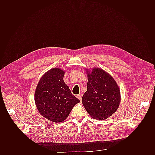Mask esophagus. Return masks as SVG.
<instances>
[{
	"instance_id": "esophagus-1",
	"label": "esophagus",
	"mask_w": 155,
	"mask_h": 155,
	"mask_svg": "<svg viewBox=\"0 0 155 155\" xmlns=\"http://www.w3.org/2000/svg\"><path fill=\"white\" fill-rule=\"evenodd\" d=\"M77 97L78 98V99H79V100L81 101V99H82V97H81V94H78L77 96Z\"/></svg>"
}]
</instances>
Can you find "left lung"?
I'll list each match as a JSON object with an SVG mask.
<instances>
[{
  "label": "left lung",
  "instance_id": "8db88e82",
  "mask_svg": "<svg viewBox=\"0 0 155 155\" xmlns=\"http://www.w3.org/2000/svg\"><path fill=\"white\" fill-rule=\"evenodd\" d=\"M87 91L82 103L94 119L104 120L118 109L120 102V90L114 78L98 68L87 71Z\"/></svg>",
  "mask_w": 155,
  "mask_h": 155
}]
</instances>
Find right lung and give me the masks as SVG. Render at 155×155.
<instances>
[{
	"instance_id": "right-lung-1",
	"label": "right lung",
	"mask_w": 155,
	"mask_h": 155,
	"mask_svg": "<svg viewBox=\"0 0 155 155\" xmlns=\"http://www.w3.org/2000/svg\"><path fill=\"white\" fill-rule=\"evenodd\" d=\"M64 74L60 68L51 69L42 76L35 91V101L39 113L54 123L64 120L80 102L64 83Z\"/></svg>"
}]
</instances>
